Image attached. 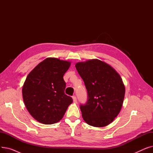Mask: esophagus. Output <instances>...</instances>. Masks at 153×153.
Wrapping results in <instances>:
<instances>
[{"label": "esophagus", "instance_id": "1", "mask_svg": "<svg viewBox=\"0 0 153 153\" xmlns=\"http://www.w3.org/2000/svg\"><path fill=\"white\" fill-rule=\"evenodd\" d=\"M72 99H73L74 103H77V98H76V96H73V97H72Z\"/></svg>", "mask_w": 153, "mask_h": 153}]
</instances>
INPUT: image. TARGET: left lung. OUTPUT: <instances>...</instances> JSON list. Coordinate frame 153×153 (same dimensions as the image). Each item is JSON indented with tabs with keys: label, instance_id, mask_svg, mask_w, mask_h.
Instances as JSON below:
<instances>
[{
	"label": "left lung",
	"instance_id": "8db88e82",
	"mask_svg": "<svg viewBox=\"0 0 153 153\" xmlns=\"http://www.w3.org/2000/svg\"><path fill=\"white\" fill-rule=\"evenodd\" d=\"M88 94L81 105L84 121L94 127L105 126L114 121L122 109L125 94L122 79L108 64L97 59L76 64Z\"/></svg>",
	"mask_w": 153,
	"mask_h": 153
}]
</instances>
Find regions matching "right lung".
<instances>
[{"label": "right lung", "instance_id": "right-lung-1", "mask_svg": "<svg viewBox=\"0 0 153 153\" xmlns=\"http://www.w3.org/2000/svg\"><path fill=\"white\" fill-rule=\"evenodd\" d=\"M71 62L48 58L39 62L27 76L22 87L25 105L36 121L45 125L59 122L72 99L64 94L63 76Z\"/></svg>", "mask_w": 153, "mask_h": 153}]
</instances>
